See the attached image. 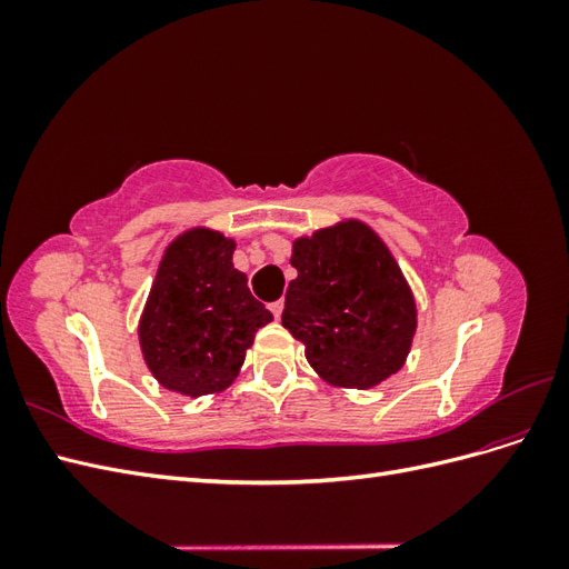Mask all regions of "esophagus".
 Instances as JSON below:
<instances>
[{
  "label": "esophagus",
  "mask_w": 569,
  "mask_h": 569,
  "mask_svg": "<svg viewBox=\"0 0 569 569\" xmlns=\"http://www.w3.org/2000/svg\"><path fill=\"white\" fill-rule=\"evenodd\" d=\"M282 308H284V301H282V299L270 303V311H272V316H274V318H280V316H282Z\"/></svg>",
  "instance_id": "34e87169"
}]
</instances>
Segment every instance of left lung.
Returning <instances> with one entry per match:
<instances>
[{"label":"left lung","mask_w":569,"mask_h":569,"mask_svg":"<svg viewBox=\"0 0 569 569\" xmlns=\"http://www.w3.org/2000/svg\"><path fill=\"white\" fill-rule=\"evenodd\" d=\"M282 325L327 385L370 389L399 372L418 327L412 291L372 228L341 220L291 244Z\"/></svg>","instance_id":"1"}]
</instances>
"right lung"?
I'll list each match as a JSON object with an SVG mask.
<instances>
[{"instance_id": "add662e5", "label": "right lung", "mask_w": 569, "mask_h": 569, "mask_svg": "<svg viewBox=\"0 0 569 569\" xmlns=\"http://www.w3.org/2000/svg\"><path fill=\"white\" fill-rule=\"evenodd\" d=\"M232 253L234 239L209 228L178 234L163 251L137 335L147 368L170 391L197 399L228 389L258 327L272 320Z\"/></svg>"}]
</instances>
